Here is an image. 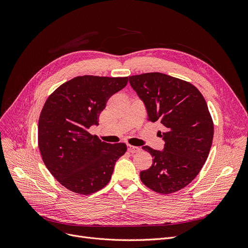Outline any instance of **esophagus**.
<instances>
[{"instance_id":"1","label":"esophagus","mask_w":248,"mask_h":248,"mask_svg":"<svg viewBox=\"0 0 248 248\" xmlns=\"http://www.w3.org/2000/svg\"><path fill=\"white\" fill-rule=\"evenodd\" d=\"M127 151H128L129 153L135 154V153H138V152H140V148H139V147H136V146H131V145H127Z\"/></svg>"}]
</instances>
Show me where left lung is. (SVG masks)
<instances>
[{
    "label": "left lung",
    "mask_w": 248,
    "mask_h": 248,
    "mask_svg": "<svg viewBox=\"0 0 248 248\" xmlns=\"http://www.w3.org/2000/svg\"><path fill=\"white\" fill-rule=\"evenodd\" d=\"M128 80L145 103L148 121L165 126L164 151L142 147L153 164L140 173L141 182L161 194L183 189L199 174L212 146L214 124L205 98L190 82L160 72Z\"/></svg>",
    "instance_id": "left-lung-1"
}]
</instances>
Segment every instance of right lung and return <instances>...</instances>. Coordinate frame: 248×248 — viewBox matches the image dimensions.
I'll use <instances>...</instances> for the list:
<instances>
[{
	"mask_svg": "<svg viewBox=\"0 0 248 248\" xmlns=\"http://www.w3.org/2000/svg\"><path fill=\"white\" fill-rule=\"evenodd\" d=\"M126 83L127 77L77 76L47 98L39 117L38 147L49 172L66 189L90 195L110 181L126 146L101 141L88 129Z\"/></svg>",
	"mask_w": 248,
	"mask_h": 248,
	"instance_id": "1",
	"label": "right lung"
}]
</instances>
